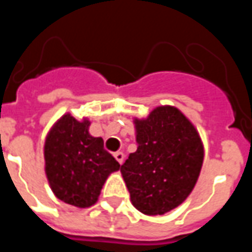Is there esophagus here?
Listing matches in <instances>:
<instances>
[{"instance_id":"esophagus-1","label":"esophagus","mask_w":252,"mask_h":252,"mask_svg":"<svg viewBox=\"0 0 252 252\" xmlns=\"http://www.w3.org/2000/svg\"><path fill=\"white\" fill-rule=\"evenodd\" d=\"M113 157H115V159L119 162V163L123 164V162H124V154L120 153V151H117V153L113 154Z\"/></svg>"}]
</instances>
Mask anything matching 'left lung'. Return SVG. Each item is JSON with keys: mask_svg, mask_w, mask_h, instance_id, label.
I'll return each mask as SVG.
<instances>
[{"mask_svg": "<svg viewBox=\"0 0 252 252\" xmlns=\"http://www.w3.org/2000/svg\"><path fill=\"white\" fill-rule=\"evenodd\" d=\"M137 150L121 166L132 205L147 216L180 206L194 189L204 144L194 124L178 108L160 105L133 119Z\"/></svg>", "mask_w": 252, "mask_h": 252, "instance_id": "8db88e82", "label": "left lung"}]
</instances>
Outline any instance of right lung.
<instances>
[{"label": "right lung", "mask_w": 252, "mask_h": 252, "mask_svg": "<svg viewBox=\"0 0 252 252\" xmlns=\"http://www.w3.org/2000/svg\"><path fill=\"white\" fill-rule=\"evenodd\" d=\"M90 120L71 113L59 117L44 142V171L57 198L77 208L94 205L105 181L120 164L104 150L102 137L89 132Z\"/></svg>", "instance_id": "obj_1"}]
</instances>
